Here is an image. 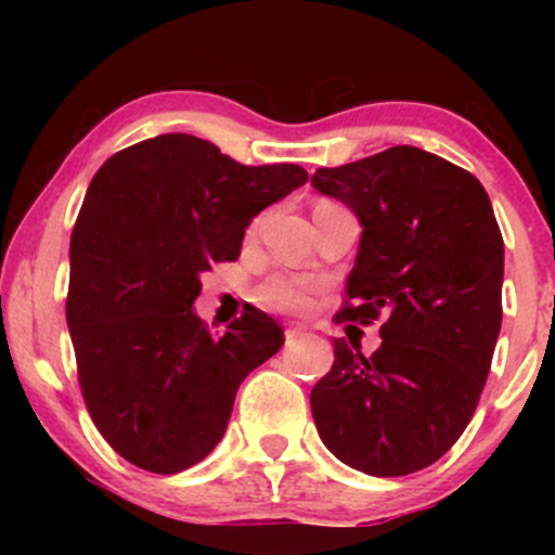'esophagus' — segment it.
Segmentation results:
<instances>
[{"label":"esophagus","mask_w":555,"mask_h":555,"mask_svg":"<svg viewBox=\"0 0 555 555\" xmlns=\"http://www.w3.org/2000/svg\"><path fill=\"white\" fill-rule=\"evenodd\" d=\"M305 334V328L302 326H289L286 328V341H295V339H299V336Z\"/></svg>","instance_id":"1"}]
</instances>
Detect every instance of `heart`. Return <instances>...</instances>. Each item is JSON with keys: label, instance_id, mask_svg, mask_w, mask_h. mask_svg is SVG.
Masks as SVG:
<instances>
[{"label": "heart", "instance_id": "obj_1", "mask_svg": "<svg viewBox=\"0 0 555 555\" xmlns=\"http://www.w3.org/2000/svg\"><path fill=\"white\" fill-rule=\"evenodd\" d=\"M315 286L305 279L295 276H273L258 289V299L269 305L273 310H284V313H299L310 305V295Z\"/></svg>", "mask_w": 555, "mask_h": 555}]
</instances>
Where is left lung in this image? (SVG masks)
I'll return each mask as SVG.
<instances>
[{"mask_svg":"<svg viewBox=\"0 0 555 555\" xmlns=\"http://www.w3.org/2000/svg\"><path fill=\"white\" fill-rule=\"evenodd\" d=\"M313 188L362 224L336 321L386 318L371 358L334 341L310 393L318 436L360 473L412 475L456 443L486 386L503 313L499 221L475 175L415 145L318 169Z\"/></svg>","mask_w":555,"mask_h":555,"instance_id":"8db88e82","label":"left lung"}]
</instances>
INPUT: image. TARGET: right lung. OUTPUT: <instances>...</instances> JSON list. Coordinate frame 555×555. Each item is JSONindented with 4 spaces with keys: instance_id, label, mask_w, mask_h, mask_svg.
Instances as JSON below:
<instances>
[{
    "instance_id": "add662e5",
    "label": "right lung",
    "mask_w": 555,
    "mask_h": 555,
    "mask_svg": "<svg viewBox=\"0 0 555 555\" xmlns=\"http://www.w3.org/2000/svg\"><path fill=\"white\" fill-rule=\"evenodd\" d=\"M305 182L297 164L245 167L184 132L93 175L69 240L67 326L91 420L130 464L175 475L206 460L242 380L282 349L263 310L211 334L193 302L201 273L240 258L253 216Z\"/></svg>"
}]
</instances>
